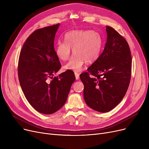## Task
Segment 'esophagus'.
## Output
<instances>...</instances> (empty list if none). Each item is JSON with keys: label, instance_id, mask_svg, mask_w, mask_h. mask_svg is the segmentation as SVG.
I'll return each instance as SVG.
<instances>
[{"label": "esophagus", "instance_id": "obj_1", "mask_svg": "<svg viewBox=\"0 0 149 149\" xmlns=\"http://www.w3.org/2000/svg\"><path fill=\"white\" fill-rule=\"evenodd\" d=\"M75 79L76 80H79V78H80V75L79 74H78L77 72H75Z\"/></svg>", "mask_w": 149, "mask_h": 149}]
</instances>
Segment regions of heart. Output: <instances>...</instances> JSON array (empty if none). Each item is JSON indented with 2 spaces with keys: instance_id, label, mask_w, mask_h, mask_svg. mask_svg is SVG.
Listing matches in <instances>:
<instances>
[{
  "instance_id": "1",
  "label": "heart",
  "mask_w": 149,
  "mask_h": 149,
  "mask_svg": "<svg viewBox=\"0 0 149 149\" xmlns=\"http://www.w3.org/2000/svg\"><path fill=\"white\" fill-rule=\"evenodd\" d=\"M65 42L59 40L55 48L57 58L61 61L67 60L71 50L74 56L64 69L80 72L86 63H93L100 57L103 46V39L96 31L91 30H72L65 34Z\"/></svg>"
}]
</instances>
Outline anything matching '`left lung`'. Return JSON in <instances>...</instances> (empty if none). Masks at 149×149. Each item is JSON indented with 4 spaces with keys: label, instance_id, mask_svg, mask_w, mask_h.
Here are the masks:
<instances>
[{
    "label": "left lung",
    "instance_id": "8db88e82",
    "mask_svg": "<svg viewBox=\"0 0 149 149\" xmlns=\"http://www.w3.org/2000/svg\"><path fill=\"white\" fill-rule=\"evenodd\" d=\"M106 30L103 52L88 68V72L80 75L86 103L103 113L112 110L121 102L129 88L132 71V56L127 41L112 27L106 26Z\"/></svg>",
    "mask_w": 149,
    "mask_h": 149
}]
</instances>
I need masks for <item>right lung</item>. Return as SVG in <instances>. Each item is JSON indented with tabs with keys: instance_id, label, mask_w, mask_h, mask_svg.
<instances>
[{
	"instance_id": "1",
	"label": "right lung",
	"mask_w": 149,
	"mask_h": 149,
	"mask_svg": "<svg viewBox=\"0 0 149 149\" xmlns=\"http://www.w3.org/2000/svg\"><path fill=\"white\" fill-rule=\"evenodd\" d=\"M60 24L38 29L26 39L20 53L18 76L29 103L43 114L54 113L67 100L75 80L72 71L53 77L61 68L54 50V38Z\"/></svg>"
}]
</instances>
